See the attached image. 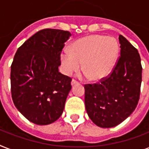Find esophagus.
I'll list each match as a JSON object with an SVG mask.
<instances>
[{
	"instance_id": "esophagus-1",
	"label": "esophagus",
	"mask_w": 149,
	"mask_h": 149,
	"mask_svg": "<svg viewBox=\"0 0 149 149\" xmlns=\"http://www.w3.org/2000/svg\"><path fill=\"white\" fill-rule=\"evenodd\" d=\"M78 84V82H77L76 79H72V81H71V85H72V86H73V85H75V84Z\"/></svg>"
}]
</instances>
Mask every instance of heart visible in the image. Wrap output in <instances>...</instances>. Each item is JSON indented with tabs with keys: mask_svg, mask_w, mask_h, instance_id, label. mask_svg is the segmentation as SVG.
Listing matches in <instances>:
<instances>
[{
	"mask_svg": "<svg viewBox=\"0 0 149 149\" xmlns=\"http://www.w3.org/2000/svg\"><path fill=\"white\" fill-rule=\"evenodd\" d=\"M70 53L61 54V63L66 75L82 70L92 81L105 79L112 72L119 55V45L113 38L99 35L85 36L75 41Z\"/></svg>",
	"mask_w": 149,
	"mask_h": 149,
	"instance_id": "heart-1",
	"label": "heart"
}]
</instances>
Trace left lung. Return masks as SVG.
<instances>
[{
	"label": "left lung",
	"instance_id": "1",
	"mask_svg": "<svg viewBox=\"0 0 149 149\" xmlns=\"http://www.w3.org/2000/svg\"><path fill=\"white\" fill-rule=\"evenodd\" d=\"M120 56L108 77L100 83L86 84L85 106L96 125L113 127L136 108L140 97L142 67L138 50L121 35Z\"/></svg>",
	"mask_w": 149,
	"mask_h": 149
}]
</instances>
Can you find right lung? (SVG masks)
Returning <instances> with one entry per match:
<instances>
[{"mask_svg":"<svg viewBox=\"0 0 149 149\" xmlns=\"http://www.w3.org/2000/svg\"><path fill=\"white\" fill-rule=\"evenodd\" d=\"M70 31L46 29L17 49L10 66L11 97L29 121L46 125L58 120L71 90L70 77L58 72Z\"/></svg>","mask_w":149,"mask_h":149,"instance_id":"1","label":"right lung"}]
</instances>
